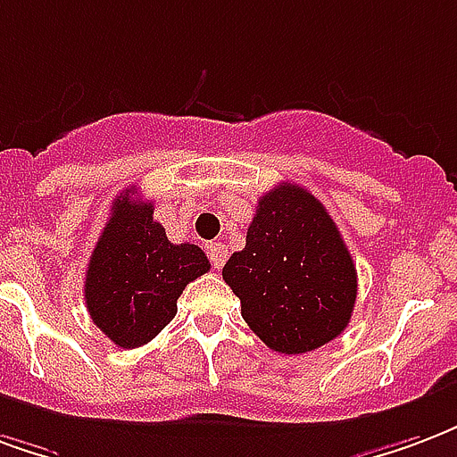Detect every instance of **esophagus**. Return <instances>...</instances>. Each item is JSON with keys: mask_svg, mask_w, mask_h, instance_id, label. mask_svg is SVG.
I'll list each match as a JSON object with an SVG mask.
<instances>
[{"mask_svg": "<svg viewBox=\"0 0 457 457\" xmlns=\"http://www.w3.org/2000/svg\"><path fill=\"white\" fill-rule=\"evenodd\" d=\"M208 259H211V263L215 269H222L225 262H228V246L222 245V242H212V245H208Z\"/></svg>", "mask_w": 457, "mask_h": 457, "instance_id": "1", "label": "esophagus"}]
</instances>
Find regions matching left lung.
<instances>
[{
  "label": "left lung",
  "instance_id": "8db88e82",
  "mask_svg": "<svg viewBox=\"0 0 457 457\" xmlns=\"http://www.w3.org/2000/svg\"><path fill=\"white\" fill-rule=\"evenodd\" d=\"M222 278L249 329L278 353H307L337 339L356 305V263L339 228L307 188L278 184L259 198L242 252Z\"/></svg>",
  "mask_w": 457,
  "mask_h": 457
}]
</instances>
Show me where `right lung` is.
Instances as JSON below:
<instances>
[{"mask_svg": "<svg viewBox=\"0 0 457 457\" xmlns=\"http://www.w3.org/2000/svg\"><path fill=\"white\" fill-rule=\"evenodd\" d=\"M135 194V186L125 188L111 205L84 280L91 320L120 349L154 339L174 320L186 286L211 271L201 246L169 242L152 218L154 205Z\"/></svg>", "mask_w": 457, "mask_h": 457, "instance_id": "right-lung-1", "label": "right lung"}]
</instances>
